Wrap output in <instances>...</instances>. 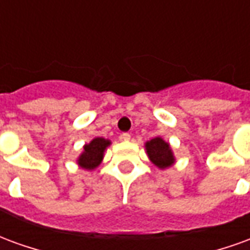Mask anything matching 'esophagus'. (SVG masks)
Here are the masks:
<instances>
[{
	"instance_id": "1",
	"label": "esophagus",
	"mask_w": 250,
	"mask_h": 250,
	"mask_svg": "<svg viewBox=\"0 0 250 250\" xmlns=\"http://www.w3.org/2000/svg\"><path fill=\"white\" fill-rule=\"evenodd\" d=\"M120 138H122L123 141H130L131 135H130V134H128V132H123V134L120 135Z\"/></svg>"
}]
</instances>
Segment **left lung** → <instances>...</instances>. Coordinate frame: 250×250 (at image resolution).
I'll use <instances>...</instances> for the list:
<instances>
[{
  "mask_svg": "<svg viewBox=\"0 0 250 250\" xmlns=\"http://www.w3.org/2000/svg\"><path fill=\"white\" fill-rule=\"evenodd\" d=\"M146 150L151 162L159 168H166L170 165H173V152L170 150L168 143L161 138H154L150 142H147Z\"/></svg>",
  "mask_w": 250,
  "mask_h": 250,
  "instance_id": "8db88e82",
  "label": "left lung"
}]
</instances>
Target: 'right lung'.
Instances as JSON below:
<instances>
[{
    "instance_id": "right-lung-1",
    "label": "right lung",
    "mask_w": 250,
    "mask_h": 250,
    "mask_svg": "<svg viewBox=\"0 0 250 250\" xmlns=\"http://www.w3.org/2000/svg\"><path fill=\"white\" fill-rule=\"evenodd\" d=\"M107 146H109V141L104 138H95L89 145L84 146V152L79 158V165L87 170H92L99 166L103 159V152Z\"/></svg>"
}]
</instances>
